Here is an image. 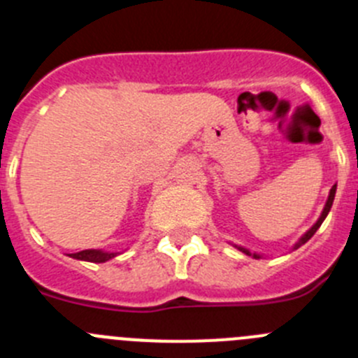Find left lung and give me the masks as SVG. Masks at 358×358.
<instances>
[{"instance_id":"left-lung-1","label":"left lung","mask_w":358,"mask_h":358,"mask_svg":"<svg viewBox=\"0 0 358 358\" xmlns=\"http://www.w3.org/2000/svg\"><path fill=\"white\" fill-rule=\"evenodd\" d=\"M335 192H337V185H334V186H331L330 194H328V199H327V204H324V208H322L321 215H319V218H317V222H315L314 226L310 227V229L306 231L305 235H303L301 238H299V240H297L296 243H294V245H292V251H296L297 248H301L303 243H306V242H308V240L312 238V236L315 235V231H317L319 227H321V224L324 222V218H327V215L330 213V210H331V204H334V199H335ZM231 245H233V248H236V249H238V251H242L243 255L252 256V258H256V260H258V258H262V255H260V252H252V251H249V249L242 248V245H236V243H231Z\"/></svg>"}]
</instances>
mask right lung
<instances>
[{
  "label": "right lung",
  "instance_id": "1",
  "mask_svg": "<svg viewBox=\"0 0 358 358\" xmlns=\"http://www.w3.org/2000/svg\"><path fill=\"white\" fill-rule=\"evenodd\" d=\"M122 255V252H110V251H103V249H85V251L80 252H71V258L75 260H82V262H93V264H103V262L113 260L115 256Z\"/></svg>",
  "mask_w": 358,
  "mask_h": 358
}]
</instances>
